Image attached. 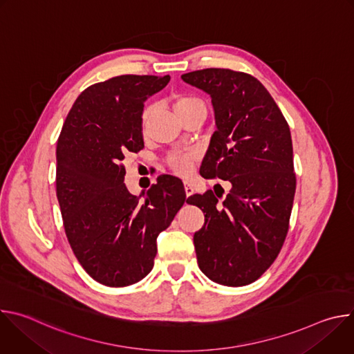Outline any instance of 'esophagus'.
Listing matches in <instances>:
<instances>
[{
	"mask_svg": "<svg viewBox=\"0 0 354 354\" xmlns=\"http://www.w3.org/2000/svg\"><path fill=\"white\" fill-rule=\"evenodd\" d=\"M183 183H185V193H186V196H190V194L194 192L193 185H192L189 180H185Z\"/></svg>",
	"mask_w": 354,
	"mask_h": 354,
	"instance_id": "34e87169",
	"label": "esophagus"
}]
</instances>
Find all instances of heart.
<instances>
[{
	"instance_id": "1",
	"label": "heart",
	"mask_w": 354,
	"mask_h": 354,
	"mask_svg": "<svg viewBox=\"0 0 354 354\" xmlns=\"http://www.w3.org/2000/svg\"><path fill=\"white\" fill-rule=\"evenodd\" d=\"M172 106L179 119L183 118L185 115L190 113L192 111H196L198 108H205L203 102H201L198 97H196L193 95H186V93H179V95L174 96ZM149 113H151V108L147 106L141 115V126L142 127L145 126ZM194 160H196V154L193 153V151H175V153H172L169 156L168 162L176 174L187 175L192 171V164Z\"/></svg>"
}]
</instances>
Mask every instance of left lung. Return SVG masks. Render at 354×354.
Masks as SVG:
<instances>
[{
    "instance_id": "1",
    "label": "left lung",
    "mask_w": 354,
    "mask_h": 354,
    "mask_svg": "<svg viewBox=\"0 0 354 354\" xmlns=\"http://www.w3.org/2000/svg\"><path fill=\"white\" fill-rule=\"evenodd\" d=\"M182 80L212 97L216 131L200 175L230 180L223 203L207 192L187 198L205 214L193 235L200 270L223 286L258 280L288 231L295 193L290 127L268 89L245 73L197 70Z\"/></svg>"
}]
</instances>
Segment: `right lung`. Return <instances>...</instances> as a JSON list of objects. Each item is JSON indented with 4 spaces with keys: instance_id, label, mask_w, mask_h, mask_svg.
I'll return each instance as SVG.
<instances>
[{
    "instance_id": "right-lung-1",
    "label": "right lung",
    "mask_w": 354,
    "mask_h": 354,
    "mask_svg": "<svg viewBox=\"0 0 354 354\" xmlns=\"http://www.w3.org/2000/svg\"><path fill=\"white\" fill-rule=\"evenodd\" d=\"M169 80L119 75L88 86L59 137L56 192L66 235L100 284L124 287L144 279L154 266L160 232L186 200L180 179L161 175L141 201L127 190L122 164L144 147V102Z\"/></svg>"
}]
</instances>
